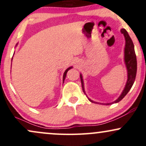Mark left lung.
I'll list each match as a JSON object with an SVG mask.
<instances>
[{
  "label": "left lung",
  "instance_id": "1",
  "mask_svg": "<svg viewBox=\"0 0 146 146\" xmlns=\"http://www.w3.org/2000/svg\"><path fill=\"white\" fill-rule=\"evenodd\" d=\"M122 34H123L124 36H125V48H124V61H125V64L127 68V80L126 82V84L124 88L123 92L121 93V94L118 99L114 101V102H111V103H99V102H96L93 101L92 100L89 98L87 97V94L85 93V90H84V81H83V78H82V74H80V80H81V84H82V91L84 93V94L87 95L88 100L90 102H92L94 104H102V105H111L112 104H116L118 102H119L120 101H121L123 99L125 98V95L128 93V92L130 91V89L132 87L133 84L135 80L136 77V74H137V58H136V55L135 52V48H134V44L132 40H131V37L129 36L128 32H127V30L125 29L120 30Z\"/></svg>",
  "mask_w": 146,
  "mask_h": 146
}]
</instances>
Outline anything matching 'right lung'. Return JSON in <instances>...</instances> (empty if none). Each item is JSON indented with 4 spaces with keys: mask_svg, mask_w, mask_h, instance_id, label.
Returning a JSON list of instances; mask_svg holds the SVG:
<instances>
[{
    "mask_svg": "<svg viewBox=\"0 0 146 146\" xmlns=\"http://www.w3.org/2000/svg\"><path fill=\"white\" fill-rule=\"evenodd\" d=\"M17 44H16V46H17ZM11 60H13V57H12V59H11ZM73 68L72 66H71V67H69V68H68V69H66V71L64 72V76H63V83H64L65 78H66V74H67L68 71V70H69L71 69V68Z\"/></svg>",
    "mask_w": 146,
    "mask_h": 146,
    "instance_id": "add662e5",
    "label": "right lung"
}]
</instances>
